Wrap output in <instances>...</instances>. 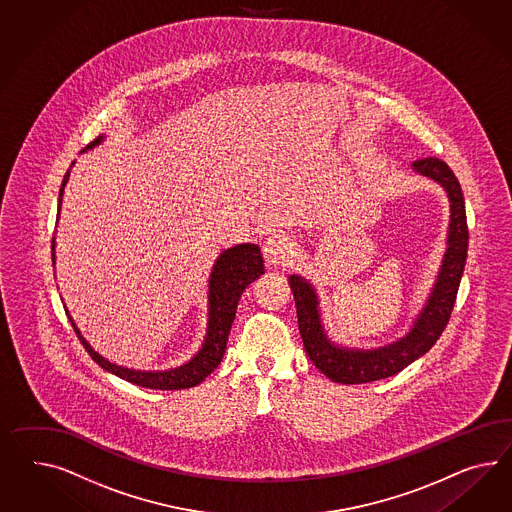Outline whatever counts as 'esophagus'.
<instances>
[{"label":"esophagus","mask_w":512,"mask_h":512,"mask_svg":"<svg viewBox=\"0 0 512 512\" xmlns=\"http://www.w3.org/2000/svg\"><path fill=\"white\" fill-rule=\"evenodd\" d=\"M264 261L268 264H289L294 257V246H292L291 238L285 233L274 231L272 235L264 240L263 244Z\"/></svg>","instance_id":"1"}]
</instances>
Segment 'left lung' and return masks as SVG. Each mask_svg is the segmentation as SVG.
Returning <instances> with one entry per match:
<instances>
[{
	"mask_svg": "<svg viewBox=\"0 0 512 512\" xmlns=\"http://www.w3.org/2000/svg\"><path fill=\"white\" fill-rule=\"evenodd\" d=\"M415 171L438 180L447 190L451 201V223L447 236V251L443 257L442 270L429 302L421 311V317L404 339L378 350H346L332 345L320 326L318 317L317 294L302 277L291 276V291L296 302L298 328L304 341L305 352L309 360L315 363L318 371L332 378L337 384H365L382 380L387 376L401 373L412 361L429 352L440 339L456 302V292L468 259V221H466V203L460 188V182L443 160L436 156L419 158L414 162Z\"/></svg>",
	"mask_w": 512,
	"mask_h": 512,
	"instance_id": "left-lung-1",
	"label": "left lung"
}]
</instances>
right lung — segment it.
I'll return each instance as SVG.
<instances>
[{
	"label": "right lung",
	"mask_w": 512,
	"mask_h": 512,
	"mask_svg": "<svg viewBox=\"0 0 512 512\" xmlns=\"http://www.w3.org/2000/svg\"><path fill=\"white\" fill-rule=\"evenodd\" d=\"M100 138L91 141L87 145V149L95 147L100 143ZM69 173H65L63 184L59 190V208H61V197L65 184L69 180ZM54 238H52V261H54ZM264 274L263 255L261 249L255 244H240L235 248L225 249L220 255V259L214 264V270L210 274V313H208V333L203 348L195 354L192 360L184 363L179 369H171L164 373H143V371H132L126 367H119L115 363L104 360L102 356H98L97 352L89 346V343L83 339L76 324L69 317L70 324L74 328V332L78 335V339L82 341L83 348L87 350V354L97 361L102 369H106L108 373L115 374L119 378H123L130 384L136 386L149 387V389H188V387L201 384L208 374L212 373L218 365L221 358L225 354L227 348V339L229 332L233 326V320L236 315V305L242 296L244 289L248 287L251 281H255L257 277Z\"/></svg>",
	"instance_id": "right-lung-1"
}]
</instances>
